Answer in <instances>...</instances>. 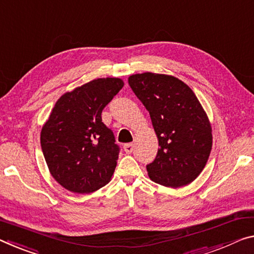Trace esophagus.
Here are the masks:
<instances>
[{"label":"esophagus","instance_id":"esophagus-1","mask_svg":"<svg viewBox=\"0 0 254 254\" xmlns=\"http://www.w3.org/2000/svg\"><path fill=\"white\" fill-rule=\"evenodd\" d=\"M123 149H124V151L127 152V154H131V152L134 150V144L133 143H127V144H124Z\"/></svg>","mask_w":254,"mask_h":254}]
</instances>
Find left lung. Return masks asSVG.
Segmentation results:
<instances>
[{"label": "left lung", "instance_id": "left-lung-1", "mask_svg": "<svg viewBox=\"0 0 254 254\" xmlns=\"http://www.w3.org/2000/svg\"><path fill=\"white\" fill-rule=\"evenodd\" d=\"M128 84L147 108L158 138L149 178L168 188L190 184L206 166L212 147L210 122L194 92L178 78L151 72L128 76Z\"/></svg>", "mask_w": 254, "mask_h": 254}]
</instances>
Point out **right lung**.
<instances>
[{
    "label": "right lung",
    "mask_w": 254,
    "mask_h": 254,
    "mask_svg": "<svg viewBox=\"0 0 254 254\" xmlns=\"http://www.w3.org/2000/svg\"><path fill=\"white\" fill-rule=\"evenodd\" d=\"M119 78L95 79L60 97L40 133L51 174L74 193H91L111 181L120 147L102 112L122 89Z\"/></svg>",
    "instance_id": "obj_1"
}]
</instances>
